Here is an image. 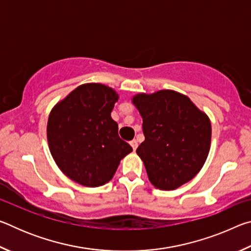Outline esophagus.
<instances>
[{
    "mask_svg": "<svg viewBox=\"0 0 251 251\" xmlns=\"http://www.w3.org/2000/svg\"><path fill=\"white\" fill-rule=\"evenodd\" d=\"M130 146L133 147V150H134V151H136V148H137V146H138V143H137V141H136V139H133V141L130 142Z\"/></svg>",
    "mask_w": 251,
    "mask_h": 251,
    "instance_id": "1",
    "label": "esophagus"
}]
</instances>
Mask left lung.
<instances>
[{
  "mask_svg": "<svg viewBox=\"0 0 251 251\" xmlns=\"http://www.w3.org/2000/svg\"><path fill=\"white\" fill-rule=\"evenodd\" d=\"M133 103L143 117L145 136L136 152L151 184L173 190L192 180L209 152V118L188 97L174 91L139 94Z\"/></svg>",
  "mask_w": 251,
  "mask_h": 251,
  "instance_id": "8db88e82",
  "label": "left lung"
}]
</instances>
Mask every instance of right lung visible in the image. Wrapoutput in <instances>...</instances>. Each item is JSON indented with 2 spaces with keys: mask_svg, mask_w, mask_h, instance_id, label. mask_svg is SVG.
Instances as JSON below:
<instances>
[{
  "mask_svg": "<svg viewBox=\"0 0 251 251\" xmlns=\"http://www.w3.org/2000/svg\"><path fill=\"white\" fill-rule=\"evenodd\" d=\"M118 95L101 84H85L50 114L48 141L59 169L72 180L99 187L113 178L120 161L133 151L118 136L110 113Z\"/></svg>",
  "mask_w": 251,
  "mask_h": 251,
  "instance_id": "add662e5",
  "label": "right lung"
}]
</instances>
